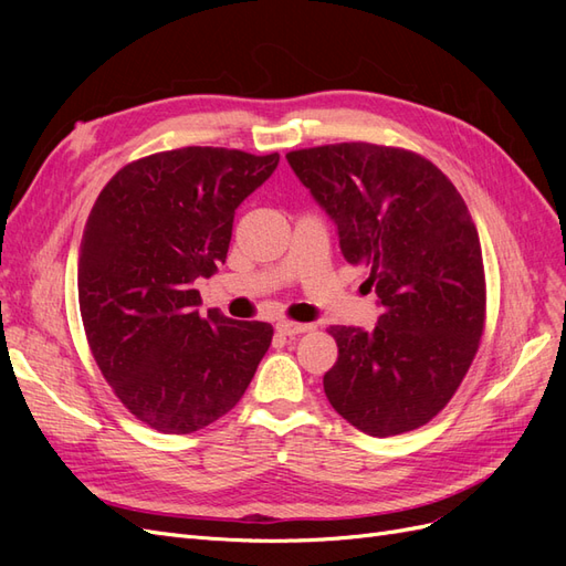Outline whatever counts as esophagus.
<instances>
[{
	"label": "esophagus",
	"instance_id": "1",
	"mask_svg": "<svg viewBox=\"0 0 566 566\" xmlns=\"http://www.w3.org/2000/svg\"><path fill=\"white\" fill-rule=\"evenodd\" d=\"M314 328L312 323H297V321H287V318H283V321H279L276 323V331L281 333V335H287V337H295V335H302V333H310Z\"/></svg>",
	"mask_w": 566,
	"mask_h": 566
}]
</instances>
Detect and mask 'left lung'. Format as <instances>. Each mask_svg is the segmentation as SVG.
<instances>
[{
    "label": "left lung",
    "mask_w": 566,
    "mask_h": 566,
    "mask_svg": "<svg viewBox=\"0 0 566 566\" xmlns=\"http://www.w3.org/2000/svg\"><path fill=\"white\" fill-rule=\"evenodd\" d=\"M285 158L382 306L370 333L331 328L337 361L323 375L325 397L370 437L418 430L453 399L484 333V260L468 205L434 163L406 148L347 142Z\"/></svg>",
    "instance_id": "left-lung-1"
}]
</instances>
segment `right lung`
<instances>
[{"mask_svg": "<svg viewBox=\"0 0 566 566\" xmlns=\"http://www.w3.org/2000/svg\"><path fill=\"white\" fill-rule=\"evenodd\" d=\"M279 153L186 146L125 165L84 224L77 297L94 361L129 413L191 434L241 401L273 328L200 314L198 279L227 262L233 214Z\"/></svg>", "mask_w": 566, "mask_h": 566, "instance_id": "add662e5", "label": "right lung"}]
</instances>
